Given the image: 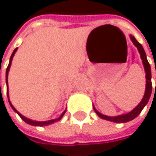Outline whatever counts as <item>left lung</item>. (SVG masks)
<instances>
[{"label": "left lung", "mask_w": 156, "mask_h": 156, "mask_svg": "<svg viewBox=\"0 0 156 156\" xmlns=\"http://www.w3.org/2000/svg\"><path fill=\"white\" fill-rule=\"evenodd\" d=\"M130 39L132 41V42L134 43V45L137 48L139 53H140L141 58H142V62L144 64V71H145V78H146V85H145V92H144V98L142 99L140 103L133 109L131 112L127 113V114H125V115H116V116H108V115H102L101 113H99L97 109L95 108V107H93V108L95 110V112L97 113V115L101 117L102 119H106V120H108L111 122H115V123H126V122H128V121H131L133 119H135L139 114L141 113V111L143 110V108L145 107V105L148 103L149 101V98H150V96H151V93H152V81H151V68H150V64L146 58V55H145V52H144V49L143 46L141 45L140 43L136 40V38L132 35H130ZM156 90V89H155Z\"/></svg>", "instance_id": "left-lung-1"}]
</instances>
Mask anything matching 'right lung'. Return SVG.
Masks as SVG:
<instances>
[{
    "mask_svg": "<svg viewBox=\"0 0 156 156\" xmlns=\"http://www.w3.org/2000/svg\"><path fill=\"white\" fill-rule=\"evenodd\" d=\"M17 49H18V48H16L15 49L13 50V52H12V56H11V58H10L9 65H8L7 69H6V83H7V96H8V98H9V93H8V74H9V70H10V68H11V65H12V58H13V56H14L15 52L17 51ZM0 89H1V84H0ZM9 103H10V105H11L12 108L13 109L16 113L20 116V118H21L24 122H26V123H27V124H29V125L35 126H48V125H51V124H53V123H55V122H58V121H59V120L62 118V116H63V115H64V114L66 113V110H65V111L61 114V115H60L59 117L56 118V119H52V120H48V121H33V120H31V119H29V118L25 117V116H24V115H22L21 114H20V113L16 110L15 108L12 105V103H11L10 99H9Z\"/></svg>",
    "mask_w": 156,
    "mask_h": 156,
    "instance_id": "obj_1",
    "label": "right lung"
}]
</instances>
